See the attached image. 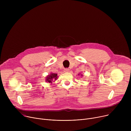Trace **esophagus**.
I'll list each match as a JSON object with an SVG mask.
<instances>
[{
    "mask_svg": "<svg viewBox=\"0 0 131 131\" xmlns=\"http://www.w3.org/2000/svg\"><path fill=\"white\" fill-rule=\"evenodd\" d=\"M64 71L65 72H68L69 71V69L68 68H65L64 70Z\"/></svg>",
    "mask_w": 131,
    "mask_h": 131,
    "instance_id": "obj_1",
    "label": "esophagus"
}]
</instances>
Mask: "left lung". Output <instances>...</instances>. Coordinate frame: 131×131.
I'll use <instances>...</instances> for the list:
<instances>
[{
  "mask_svg": "<svg viewBox=\"0 0 131 131\" xmlns=\"http://www.w3.org/2000/svg\"><path fill=\"white\" fill-rule=\"evenodd\" d=\"M81 76H82V74H81Z\"/></svg>",
  "mask_w": 131,
  "mask_h": 131,
  "instance_id": "8db88e82",
  "label": "left lung"
}]
</instances>
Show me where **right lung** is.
I'll list each match as a JSON object with an SVG mask.
<instances>
[{"mask_svg":"<svg viewBox=\"0 0 131 131\" xmlns=\"http://www.w3.org/2000/svg\"><path fill=\"white\" fill-rule=\"evenodd\" d=\"M58 77V74L57 73H51L50 74H49V75L46 77V81L47 82L52 83V81H54V80H57Z\"/></svg>","mask_w":131,"mask_h":131,"instance_id":"add662e5","label":"right lung"}]
</instances>
